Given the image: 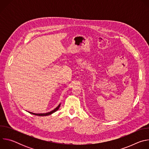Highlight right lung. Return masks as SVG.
Listing matches in <instances>:
<instances>
[{
  "label": "right lung",
  "instance_id": "obj_1",
  "mask_svg": "<svg viewBox=\"0 0 149 149\" xmlns=\"http://www.w3.org/2000/svg\"><path fill=\"white\" fill-rule=\"evenodd\" d=\"M60 105H61V104H59L58 105V107H56L54 110H52V111H50V112L47 113H39V114H36V113H32V112H29V113H31V114H33V115H35V116H47L51 115V114H52V113H55V111H56L59 109V107H60Z\"/></svg>",
  "mask_w": 149,
  "mask_h": 149
}]
</instances>
